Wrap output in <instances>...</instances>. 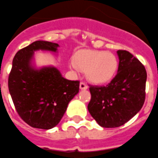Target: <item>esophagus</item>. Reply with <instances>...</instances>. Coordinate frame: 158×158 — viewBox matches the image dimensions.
<instances>
[{"label":"esophagus","mask_w":158,"mask_h":158,"mask_svg":"<svg viewBox=\"0 0 158 158\" xmlns=\"http://www.w3.org/2000/svg\"><path fill=\"white\" fill-rule=\"evenodd\" d=\"M79 88H80V89L82 90H85L88 89V85L84 82H81L80 84H79Z\"/></svg>","instance_id":"1"}]
</instances>
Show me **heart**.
<instances>
[{"mask_svg": "<svg viewBox=\"0 0 158 158\" xmlns=\"http://www.w3.org/2000/svg\"><path fill=\"white\" fill-rule=\"evenodd\" d=\"M73 69H79L86 74L87 79L94 84H105L115 76L118 60L113 53L103 50H84L74 56Z\"/></svg>", "mask_w": 158, "mask_h": 158, "instance_id": "1", "label": "heart"}]
</instances>
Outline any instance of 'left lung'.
<instances>
[{"instance_id": "8db88e82", "label": "left lung", "mask_w": 158, "mask_h": 158, "mask_svg": "<svg viewBox=\"0 0 158 158\" xmlns=\"http://www.w3.org/2000/svg\"><path fill=\"white\" fill-rule=\"evenodd\" d=\"M118 74L106 86H89L88 110L103 127H118L129 121L143 107L146 96L147 71L127 50L117 51Z\"/></svg>"}]
</instances>
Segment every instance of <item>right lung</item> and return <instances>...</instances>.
Wrapping results in <instances>:
<instances>
[{
    "mask_svg": "<svg viewBox=\"0 0 158 158\" xmlns=\"http://www.w3.org/2000/svg\"><path fill=\"white\" fill-rule=\"evenodd\" d=\"M59 44L37 40L20 50L13 59L8 88L18 114L30 126L50 129L65 113L79 93V81L68 80L53 66L36 69L31 65L34 52H56Z\"/></svg>",
    "mask_w": 158,
    "mask_h": 158,
    "instance_id": "1",
    "label": "right lung"
}]
</instances>
